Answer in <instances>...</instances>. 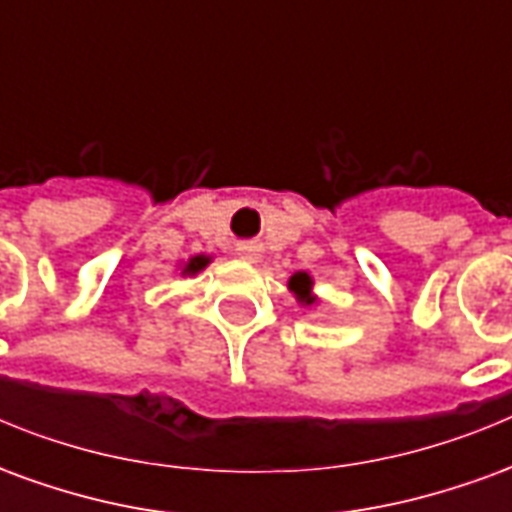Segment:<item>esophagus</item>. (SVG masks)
I'll return each mask as SVG.
<instances>
[{
    "mask_svg": "<svg viewBox=\"0 0 512 512\" xmlns=\"http://www.w3.org/2000/svg\"><path fill=\"white\" fill-rule=\"evenodd\" d=\"M238 252H241V255H244L246 260H255L260 249H257L255 244H241V246H238Z\"/></svg>",
    "mask_w": 512,
    "mask_h": 512,
    "instance_id": "obj_1",
    "label": "esophagus"
}]
</instances>
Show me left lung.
<instances>
[{
  "instance_id": "8db88e82",
  "label": "left lung",
  "mask_w": 512,
  "mask_h": 512,
  "mask_svg": "<svg viewBox=\"0 0 512 512\" xmlns=\"http://www.w3.org/2000/svg\"><path fill=\"white\" fill-rule=\"evenodd\" d=\"M290 288H293V293L299 296L304 304H312V296H310V288H312V279L304 274V271H299V274H293V279H290Z\"/></svg>"
}]
</instances>
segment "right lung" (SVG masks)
Returning a JSON list of instances; mask_svg holds the SVG:
<instances>
[{
    "instance_id": "obj_1",
    "label": "right lung",
    "mask_w": 512,
    "mask_h": 512,
    "mask_svg": "<svg viewBox=\"0 0 512 512\" xmlns=\"http://www.w3.org/2000/svg\"><path fill=\"white\" fill-rule=\"evenodd\" d=\"M205 266H208V257H194L189 266H186V271H189V274H197V271Z\"/></svg>"
}]
</instances>
